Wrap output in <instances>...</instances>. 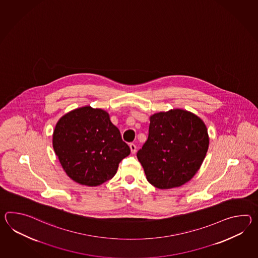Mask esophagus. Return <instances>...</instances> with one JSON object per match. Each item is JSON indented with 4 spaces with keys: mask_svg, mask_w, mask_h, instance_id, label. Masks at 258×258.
I'll use <instances>...</instances> for the list:
<instances>
[{
    "mask_svg": "<svg viewBox=\"0 0 258 258\" xmlns=\"http://www.w3.org/2000/svg\"><path fill=\"white\" fill-rule=\"evenodd\" d=\"M130 148H131V151H132V154H135L136 153L137 147H136V145L134 143H131L130 144Z\"/></svg>",
    "mask_w": 258,
    "mask_h": 258,
    "instance_id": "1",
    "label": "esophagus"
}]
</instances>
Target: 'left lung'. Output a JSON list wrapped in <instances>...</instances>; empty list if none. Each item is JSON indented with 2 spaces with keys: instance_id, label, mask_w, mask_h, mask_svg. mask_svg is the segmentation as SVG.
<instances>
[{
  "instance_id": "1",
  "label": "left lung",
  "mask_w": 258,
  "mask_h": 258,
  "mask_svg": "<svg viewBox=\"0 0 258 258\" xmlns=\"http://www.w3.org/2000/svg\"><path fill=\"white\" fill-rule=\"evenodd\" d=\"M208 145L206 124L198 115L171 109L150 116L149 135L138 151V160L150 183L158 189H172L194 178Z\"/></svg>"
}]
</instances>
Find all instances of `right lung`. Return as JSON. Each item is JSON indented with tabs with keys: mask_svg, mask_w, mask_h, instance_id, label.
<instances>
[{
	"mask_svg": "<svg viewBox=\"0 0 258 258\" xmlns=\"http://www.w3.org/2000/svg\"><path fill=\"white\" fill-rule=\"evenodd\" d=\"M52 147L69 178L91 187L113 178L121 160L131 154L108 113L90 105L74 109L58 120Z\"/></svg>",
	"mask_w": 258,
	"mask_h": 258,
	"instance_id": "1",
	"label": "right lung"
}]
</instances>
